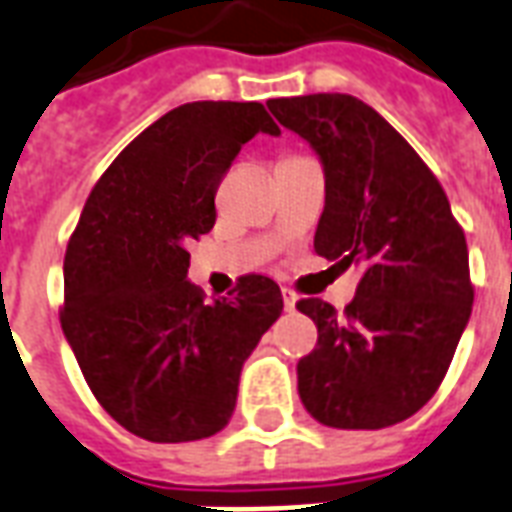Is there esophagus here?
Here are the masks:
<instances>
[{
    "label": "esophagus",
    "instance_id": "1",
    "mask_svg": "<svg viewBox=\"0 0 512 512\" xmlns=\"http://www.w3.org/2000/svg\"><path fill=\"white\" fill-rule=\"evenodd\" d=\"M283 305H286V310H294V307H297V294H294L291 288H283Z\"/></svg>",
    "mask_w": 512,
    "mask_h": 512
}]
</instances>
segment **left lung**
<instances>
[{"mask_svg":"<svg viewBox=\"0 0 512 512\" xmlns=\"http://www.w3.org/2000/svg\"><path fill=\"white\" fill-rule=\"evenodd\" d=\"M324 167L315 253L361 264L345 315L302 299L318 326L299 399L334 429H386L432 399L472 313L470 253L443 186L402 134L348 94L270 99Z\"/></svg>","mask_w":512,"mask_h":512,"instance_id":"8db88e82","label":"left lung"}]
</instances>
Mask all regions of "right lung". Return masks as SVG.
Returning a JSON list of instances; mask_svg holds the SVG:
<instances>
[{"label": "right lung", "mask_w": 512, "mask_h": 512, "mask_svg": "<svg viewBox=\"0 0 512 512\" xmlns=\"http://www.w3.org/2000/svg\"><path fill=\"white\" fill-rule=\"evenodd\" d=\"M259 102H188L137 134L91 191L64 256L61 329L99 405L151 443L221 432L245 359L283 313L275 280L245 275L207 302L188 242L215 224V191L256 134Z\"/></svg>", "instance_id": "obj_1"}]
</instances>
